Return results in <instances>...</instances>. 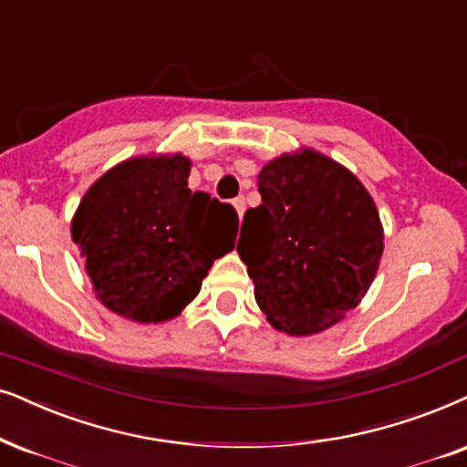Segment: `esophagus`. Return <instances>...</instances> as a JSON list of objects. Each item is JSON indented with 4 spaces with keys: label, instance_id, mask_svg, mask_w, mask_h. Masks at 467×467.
Segmentation results:
<instances>
[{
    "label": "esophagus",
    "instance_id": "obj_1",
    "mask_svg": "<svg viewBox=\"0 0 467 467\" xmlns=\"http://www.w3.org/2000/svg\"><path fill=\"white\" fill-rule=\"evenodd\" d=\"M234 208L238 212V216L242 219V214H244V197H235L234 199Z\"/></svg>",
    "mask_w": 467,
    "mask_h": 467
}]
</instances>
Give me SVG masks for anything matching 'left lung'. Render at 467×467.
<instances>
[{"label":"left lung","instance_id":"1","mask_svg":"<svg viewBox=\"0 0 467 467\" xmlns=\"http://www.w3.org/2000/svg\"><path fill=\"white\" fill-rule=\"evenodd\" d=\"M262 203L238 240L255 300L276 330L317 335L365 298L384 251L378 208L362 182L302 148L264 165Z\"/></svg>","mask_w":467,"mask_h":467}]
</instances>
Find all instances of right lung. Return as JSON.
Instances as JSON below:
<instances>
[{
  "label": "right lung",
  "mask_w": 467,
  "mask_h": 467,
  "mask_svg": "<svg viewBox=\"0 0 467 467\" xmlns=\"http://www.w3.org/2000/svg\"><path fill=\"white\" fill-rule=\"evenodd\" d=\"M182 154L137 156L94 182L72 219L96 296L132 322H165L202 289L238 235V212L189 189Z\"/></svg>",
  "instance_id": "right-lung-1"
}]
</instances>
